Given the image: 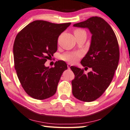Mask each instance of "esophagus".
I'll return each mask as SVG.
<instances>
[{"label":"esophagus","instance_id":"34e87169","mask_svg":"<svg viewBox=\"0 0 130 130\" xmlns=\"http://www.w3.org/2000/svg\"><path fill=\"white\" fill-rule=\"evenodd\" d=\"M71 66V64H70V63H68V64H67V67H68V69H70V68Z\"/></svg>","mask_w":130,"mask_h":130}]
</instances>
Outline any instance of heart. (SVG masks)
Instances as JSON below:
<instances>
[{"mask_svg": "<svg viewBox=\"0 0 130 130\" xmlns=\"http://www.w3.org/2000/svg\"><path fill=\"white\" fill-rule=\"evenodd\" d=\"M73 33H74L75 37L77 36L83 35V34L87 35L85 31L82 30V29H76V30H74V32ZM80 55L81 54L80 53H68L61 56V59L62 60L66 61V62L73 63L77 60L78 58L80 57Z\"/></svg>", "mask_w": 130, "mask_h": 130, "instance_id": "1", "label": "heart"}]
</instances>
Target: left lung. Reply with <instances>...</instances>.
Here are the masks:
<instances>
[{
  "label": "left lung",
  "mask_w": 130,
  "mask_h": 130,
  "mask_svg": "<svg viewBox=\"0 0 130 130\" xmlns=\"http://www.w3.org/2000/svg\"><path fill=\"white\" fill-rule=\"evenodd\" d=\"M73 26L88 28L92 35L89 51L81 61L85 68L92 71L85 74L84 69L71 67L74 73L72 94L84 102L97 100L109 86L118 65L119 49L111 27L101 18L92 17Z\"/></svg>",
  "instance_id": "1"
}]
</instances>
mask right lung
<instances>
[{"label":"right lung","instance_id":"right-lung-1","mask_svg":"<svg viewBox=\"0 0 130 130\" xmlns=\"http://www.w3.org/2000/svg\"><path fill=\"white\" fill-rule=\"evenodd\" d=\"M71 23L54 24L43 20L29 23L17 35L13 44L14 68L21 86L29 96L45 100L54 94L67 65L64 61L54 67L45 63L58 48V38Z\"/></svg>","mask_w":130,"mask_h":130}]
</instances>
